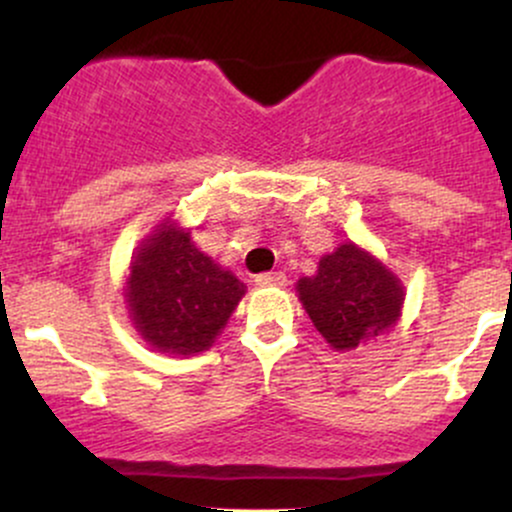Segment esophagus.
Returning <instances> with one entry per match:
<instances>
[{"mask_svg":"<svg viewBox=\"0 0 512 512\" xmlns=\"http://www.w3.org/2000/svg\"><path fill=\"white\" fill-rule=\"evenodd\" d=\"M255 281H257V286H262V289H272V286H286V276H284V272H267V274H260Z\"/></svg>","mask_w":512,"mask_h":512,"instance_id":"1","label":"esophagus"}]
</instances>
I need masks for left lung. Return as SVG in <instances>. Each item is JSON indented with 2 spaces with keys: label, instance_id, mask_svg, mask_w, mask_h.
I'll return each mask as SVG.
<instances>
[{
  "label": "left lung",
  "instance_id": "left-lung-1",
  "mask_svg": "<svg viewBox=\"0 0 512 512\" xmlns=\"http://www.w3.org/2000/svg\"><path fill=\"white\" fill-rule=\"evenodd\" d=\"M296 291L317 332L337 351L390 330L404 303L397 276L354 243L322 257L317 274L298 279Z\"/></svg>",
  "mask_w": 512,
  "mask_h": 512
}]
</instances>
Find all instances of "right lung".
Listing matches in <instances>:
<instances>
[{
	"label": "right lung",
	"mask_w": 512,
	"mask_h": 512,
	"mask_svg": "<svg viewBox=\"0 0 512 512\" xmlns=\"http://www.w3.org/2000/svg\"><path fill=\"white\" fill-rule=\"evenodd\" d=\"M243 296V281L170 221L137 250L125 289L129 317L144 342L180 356L207 351Z\"/></svg>",
	"instance_id": "add662e5"
}]
</instances>
